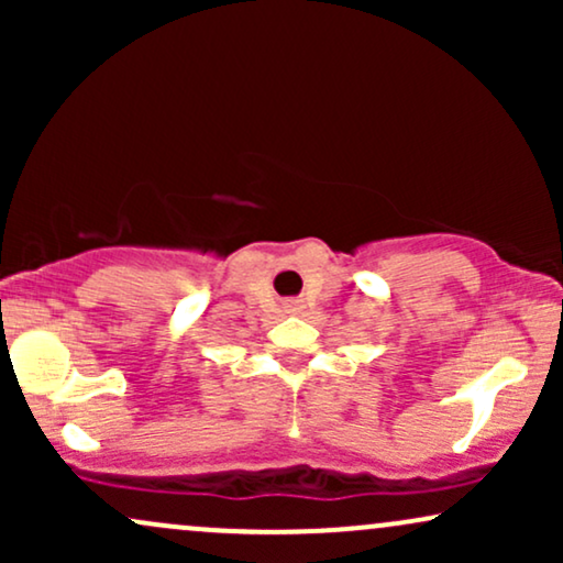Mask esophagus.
<instances>
[{"label":"esophagus","mask_w":563,"mask_h":563,"mask_svg":"<svg viewBox=\"0 0 563 563\" xmlns=\"http://www.w3.org/2000/svg\"><path fill=\"white\" fill-rule=\"evenodd\" d=\"M301 309H303L301 301H288V303H286V312H288V314H299Z\"/></svg>","instance_id":"esophagus-1"}]
</instances>
